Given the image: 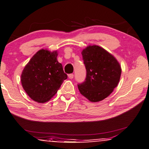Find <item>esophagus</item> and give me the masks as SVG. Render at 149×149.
<instances>
[{
	"label": "esophagus",
	"instance_id": "esophagus-1",
	"mask_svg": "<svg viewBox=\"0 0 149 149\" xmlns=\"http://www.w3.org/2000/svg\"><path fill=\"white\" fill-rule=\"evenodd\" d=\"M68 77L70 79H73V78H74V74H68Z\"/></svg>",
	"mask_w": 149,
	"mask_h": 149
}]
</instances>
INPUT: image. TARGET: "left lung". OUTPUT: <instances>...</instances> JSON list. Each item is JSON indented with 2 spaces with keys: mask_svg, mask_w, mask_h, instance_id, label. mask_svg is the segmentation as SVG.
<instances>
[{
  "mask_svg": "<svg viewBox=\"0 0 149 149\" xmlns=\"http://www.w3.org/2000/svg\"><path fill=\"white\" fill-rule=\"evenodd\" d=\"M86 70L85 81L78 84L81 94L91 102L107 97L119 82L121 68L112 54L97 45H89L83 49Z\"/></svg>",
  "mask_w": 149,
  "mask_h": 149,
  "instance_id": "left-lung-1",
  "label": "left lung"
}]
</instances>
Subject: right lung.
I'll use <instances>...</instances> for the list:
<instances>
[{"label":"right lung","mask_w":149,"mask_h":149,"mask_svg":"<svg viewBox=\"0 0 149 149\" xmlns=\"http://www.w3.org/2000/svg\"><path fill=\"white\" fill-rule=\"evenodd\" d=\"M57 55V50L41 49L23 69L20 77L22 88L33 101L40 103L49 101L67 79Z\"/></svg>","instance_id":"obj_1"}]
</instances>
